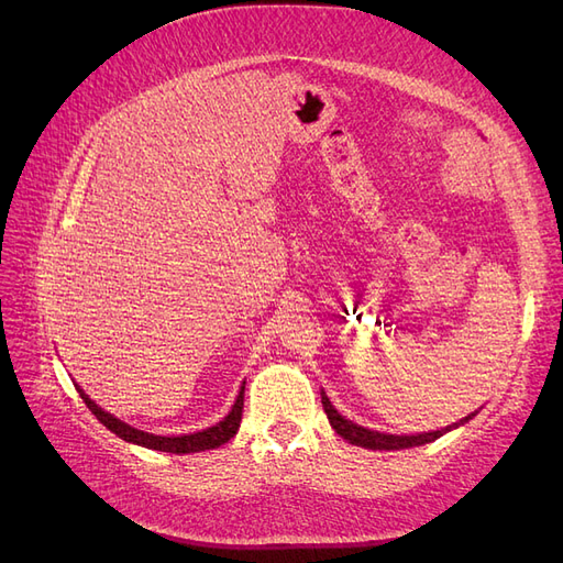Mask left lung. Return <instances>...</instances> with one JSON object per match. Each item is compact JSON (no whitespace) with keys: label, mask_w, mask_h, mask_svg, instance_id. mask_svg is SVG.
Wrapping results in <instances>:
<instances>
[{"label":"left lung","mask_w":563,"mask_h":563,"mask_svg":"<svg viewBox=\"0 0 563 563\" xmlns=\"http://www.w3.org/2000/svg\"><path fill=\"white\" fill-rule=\"evenodd\" d=\"M321 404H323V413L329 416V422L331 428L343 437L345 441H350V444L354 446H362V449H371V451H399V449H411V446H422V444H430V441L444 437L446 432L460 428V424H465L467 420H472L476 416L470 413L465 416L460 422H453L449 424V428H441L437 432H422V434H385V432H376V430H368V428H362V424H356L347 418L340 416L333 404L329 401V397L323 395L321 391Z\"/></svg>","instance_id":"1"}]
</instances>
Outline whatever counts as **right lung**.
Here are the masks:
<instances>
[{
	"mask_svg": "<svg viewBox=\"0 0 563 563\" xmlns=\"http://www.w3.org/2000/svg\"><path fill=\"white\" fill-rule=\"evenodd\" d=\"M246 385V383H244ZM244 385L240 389V395H236V401L232 406V411L216 422L213 428H207L201 432H195V434H180V437H159V434H150V432H143V430H135L131 428V424L122 422L119 418L110 416L108 411H103L93 399H89V395H84V389H79L77 385V391L79 397L84 399V404L89 406V411L106 424V428L110 432H114L119 439L129 441V444H139V446H145V449H152V451H164V453H199V451H209V449H218L228 444V441L236 434V430H240V422H242V408H244Z\"/></svg>",
	"mask_w": 563,
	"mask_h": 563,
	"instance_id": "add662e5",
	"label": "right lung"
}]
</instances>
